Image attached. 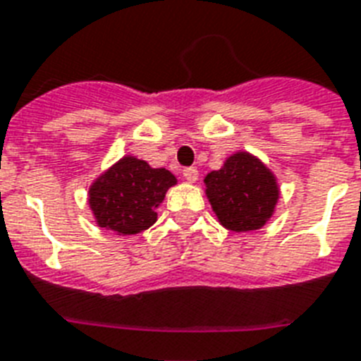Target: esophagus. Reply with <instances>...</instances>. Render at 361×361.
I'll list each match as a JSON object with an SVG mask.
<instances>
[{"mask_svg":"<svg viewBox=\"0 0 361 361\" xmlns=\"http://www.w3.org/2000/svg\"><path fill=\"white\" fill-rule=\"evenodd\" d=\"M183 175H184V178H186L188 183H195V180L199 178L197 168H186L183 171Z\"/></svg>","mask_w":361,"mask_h":361,"instance_id":"34e87169","label":"esophagus"}]
</instances>
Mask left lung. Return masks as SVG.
<instances>
[{
    "instance_id": "obj_1",
    "label": "left lung",
    "mask_w": 361,
    "mask_h": 361,
    "mask_svg": "<svg viewBox=\"0 0 361 361\" xmlns=\"http://www.w3.org/2000/svg\"><path fill=\"white\" fill-rule=\"evenodd\" d=\"M207 197L228 231H258L275 214L279 184L266 164L247 151L231 154L221 169L204 177Z\"/></svg>"
}]
</instances>
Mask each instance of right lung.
<instances>
[{"instance_id":"obj_1","label":"right lung","mask_w":361,"mask_h":361,"mask_svg":"<svg viewBox=\"0 0 361 361\" xmlns=\"http://www.w3.org/2000/svg\"><path fill=\"white\" fill-rule=\"evenodd\" d=\"M175 184L177 178L166 168H151L127 154L92 183L88 204L97 227L130 236L157 221V208Z\"/></svg>"}]
</instances>
